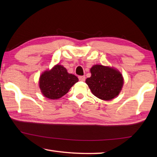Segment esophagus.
<instances>
[{"label":"esophagus","instance_id":"esophagus-1","mask_svg":"<svg viewBox=\"0 0 157 157\" xmlns=\"http://www.w3.org/2000/svg\"><path fill=\"white\" fill-rule=\"evenodd\" d=\"M78 78H79V81H81V82H84L85 81V76H79L78 77Z\"/></svg>","mask_w":157,"mask_h":157}]
</instances>
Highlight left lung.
Returning a JSON list of instances; mask_svg holds the SVG:
<instances>
[{"label": "left lung", "instance_id": "1", "mask_svg": "<svg viewBox=\"0 0 157 157\" xmlns=\"http://www.w3.org/2000/svg\"><path fill=\"white\" fill-rule=\"evenodd\" d=\"M91 76L86 79L92 94L101 100H110L121 91L123 78L116 69L102 65H94L91 68Z\"/></svg>", "mask_w": 157, "mask_h": 157}]
</instances>
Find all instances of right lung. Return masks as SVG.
<instances>
[{
    "mask_svg": "<svg viewBox=\"0 0 157 157\" xmlns=\"http://www.w3.org/2000/svg\"><path fill=\"white\" fill-rule=\"evenodd\" d=\"M78 80L75 75L69 74L63 66L57 65L41 75L39 87L45 97L55 100L67 94Z\"/></svg>",
    "mask_w": 157,
    "mask_h": 157,
    "instance_id": "right-lung-1",
    "label": "right lung"
}]
</instances>
